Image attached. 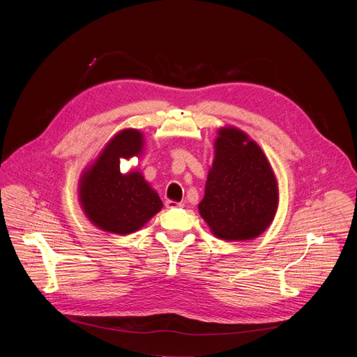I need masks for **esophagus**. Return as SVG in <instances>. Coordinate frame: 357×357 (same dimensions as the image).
Here are the masks:
<instances>
[{
    "instance_id": "obj_1",
    "label": "esophagus",
    "mask_w": 357,
    "mask_h": 357,
    "mask_svg": "<svg viewBox=\"0 0 357 357\" xmlns=\"http://www.w3.org/2000/svg\"><path fill=\"white\" fill-rule=\"evenodd\" d=\"M165 206L168 208V209H175V208H183L185 205H183V203L182 202H175V200H167L165 202Z\"/></svg>"
}]
</instances>
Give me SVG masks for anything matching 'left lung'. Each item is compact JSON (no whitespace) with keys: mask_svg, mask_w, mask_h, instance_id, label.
<instances>
[{"mask_svg":"<svg viewBox=\"0 0 357 357\" xmlns=\"http://www.w3.org/2000/svg\"><path fill=\"white\" fill-rule=\"evenodd\" d=\"M278 202V182L260 145L237 127H220L197 206L212 234L225 241L256 238L273 223Z\"/></svg>","mask_w":357,"mask_h":357,"instance_id":"8db88e82","label":"left lung"}]
</instances>
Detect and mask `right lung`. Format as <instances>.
Instances as JSON below:
<instances>
[{"label": "right lung", "mask_w": 357, "mask_h": 357, "mask_svg": "<svg viewBox=\"0 0 357 357\" xmlns=\"http://www.w3.org/2000/svg\"><path fill=\"white\" fill-rule=\"evenodd\" d=\"M145 149V137L139 130L119 131L84 168L79 178V203L84 216L97 229L131 234L144 227L164 203L144 175L131 169L121 174L120 161L139 158Z\"/></svg>", "instance_id": "add662e5"}]
</instances>
